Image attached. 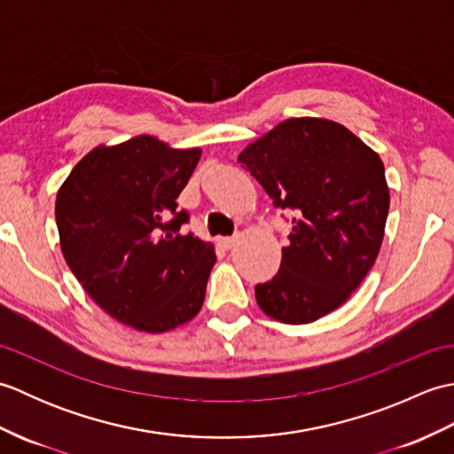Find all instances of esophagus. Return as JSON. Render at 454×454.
Here are the masks:
<instances>
[{
    "instance_id": "1",
    "label": "esophagus",
    "mask_w": 454,
    "mask_h": 454,
    "mask_svg": "<svg viewBox=\"0 0 454 454\" xmlns=\"http://www.w3.org/2000/svg\"><path fill=\"white\" fill-rule=\"evenodd\" d=\"M239 236H230V238H222V246H224L226 249H232L236 244H238Z\"/></svg>"
}]
</instances>
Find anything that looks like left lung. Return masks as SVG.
Wrapping results in <instances>:
<instances>
[{
    "instance_id": "left-lung-1",
    "label": "left lung",
    "mask_w": 454,
    "mask_h": 454,
    "mask_svg": "<svg viewBox=\"0 0 454 454\" xmlns=\"http://www.w3.org/2000/svg\"><path fill=\"white\" fill-rule=\"evenodd\" d=\"M238 161L277 208L296 215L281 269L255 286L259 308L283 324L333 312L382 246L390 191L379 153L340 122L298 117L249 144Z\"/></svg>"
}]
</instances>
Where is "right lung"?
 Instances as JSON below:
<instances>
[{
  "label": "right lung",
  "instance_id": "right-lung-1",
  "mask_svg": "<svg viewBox=\"0 0 454 454\" xmlns=\"http://www.w3.org/2000/svg\"><path fill=\"white\" fill-rule=\"evenodd\" d=\"M200 160L140 134L99 144L75 163L56 195V226L67 267L114 320L163 333L205 302L215 246L179 234L189 220L177 197Z\"/></svg>",
  "mask_w": 454,
  "mask_h": 454
}]
</instances>
